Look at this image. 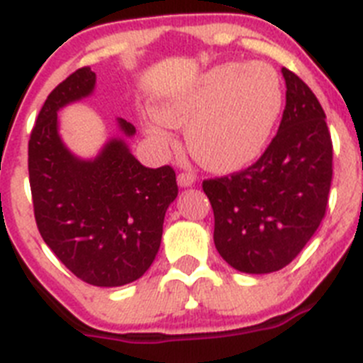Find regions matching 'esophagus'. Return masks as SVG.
<instances>
[{
	"label": "esophagus",
	"mask_w": 363,
	"mask_h": 363,
	"mask_svg": "<svg viewBox=\"0 0 363 363\" xmlns=\"http://www.w3.org/2000/svg\"><path fill=\"white\" fill-rule=\"evenodd\" d=\"M194 182H196V176L191 174V172H182V174H178L179 187H191V185H194Z\"/></svg>",
	"instance_id": "34e87169"
}]
</instances>
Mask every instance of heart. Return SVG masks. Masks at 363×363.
Returning <instances> with one entry per match:
<instances>
[{"label":"heart","mask_w":363,"mask_h":363,"mask_svg":"<svg viewBox=\"0 0 363 363\" xmlns=\"http://www.w3.org/2000/svg\"><path fill=\"white\" fill-rule=\"evenodd\" d=\"M284 107L278 72L265 63L214 67L187 91L165 99L156 116L169 127H185L189 152L205 169H242L262 152ZM154 145L167 149L171 136L156 120L143 121Z\"/></svg>","instance_id":"1"}]
</instances>
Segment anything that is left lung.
Wrapping results in <instances>:
<instances>
[{"label": "left lung", "mask_w": 363, "mask_h": 363, "mask_svg": "<svg viewBox=\"0 0 363 363\" xmlns=\"http://www.w3.org/2000/svg\"><path fill=\"white\" fill-rule=\"evenodd\" d=\"M277 136L256 163L203 179L214 213V245L230 267L267 274L289 265L325 216L333 142L325 112L289 69Z\"/></svg>", "instance_id": "obj_1"}]
</instances>
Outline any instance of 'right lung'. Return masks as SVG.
<instances>
[{
    "label": "right lung",
    "instance_id": "add662e5",
    "mask_svg": "<svg viewBox=\"0 0 363 363\" xmlns=\"http://www.w3.org/2000/svg\"><path fill=\"white\" fill-rule=\"evenodd\" d=\"M96 74L82 67L45 99L28 140V179L41 238L72 274L120 287L145 274L162 243L163 218L178 196L176 172L138 162L123 138L94 160L74 156L57 134V111L92 94ZM127 138L134 125L118 120Z\"/></svg>",
    "mask_w": 363,
    "mask_h": 363
}]
</instances>
